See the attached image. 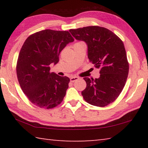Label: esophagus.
<instances>
[{
    "label": "esophagus",
    "mask_w": 148,
    "mask_h": 148,
    "mask_svg": "<svg viewBox=\"0 0 148 148\" xmlns=\"http://www.w3.org/2000/svg\"><path fill=\"white\" fill-rule=\"evenodd\" d=\"M78 79H79V77H77V76L71 77V82H74L75 81H76V80H77Z\"/></svg>",
    "instance_id": "esophagus-1"
}]
</instances>
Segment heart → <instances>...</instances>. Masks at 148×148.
<instances>
[{
	"label": "heart",
	"instance_id": "b5f03b06",
	"mask_svg": "<svg viewBox=\"0 0 148 148\" xmlns=\"http://www.w3.org/2000/svg\"><path fill=\"white\" fill-rule=\"evenodd\" d=\"M80 42H77V43H80Z\"/></svg>",
	"mask_w": 148,
	"mask_h": 148
}]
</instances>
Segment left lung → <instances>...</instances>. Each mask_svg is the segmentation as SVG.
<instances>
[{"instance_id": "left-lung-1", "label": "left lung", "mask_w": 148, "mask_h": 148, "mask_svg": "<svg viewBox=\"0 0 148 148\" xmlns=\"http://www.w3.org/2000/svg\"><path fill=\"white\" fill-rule=\"evenodd\" d=\"M75 38L86 42L88 58L100 69L99 78L84 77L87 86L82 95L87 103L104 107L114 102L126 83L129 62L123 41L109 29L89 26L70 29Z\"/></svg>"}]
</instances>
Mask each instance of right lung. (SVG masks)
I'll list each match as a JSON object with an SVG mask.
<instances>
[{
    "label": "right lung",
    "mask_w": 148,
    "mask_h": 148,
    "mask_svg": "<svg viewBox=\"0 0 148 148\" xmlns=\"http://www.w3.org/2000/svg\"><path fill=\"white\" fill-rule=\"evenodd\" d=\"M73 41L69 31L51 29L35 32L25 41L16 73L22 91L36 106L51 109L63 101L70 79L50 72L49 65L59 62L61 51Z\"/></svg>",
    "instance_id": "add662e5"
}]
</instances>
